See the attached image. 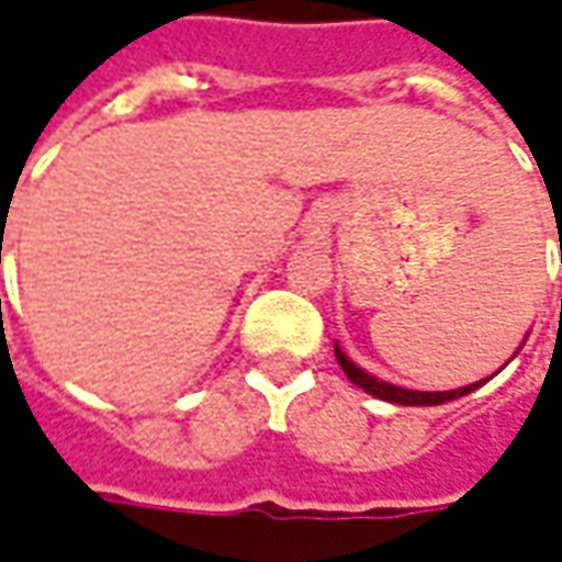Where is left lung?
I'll list each match as a JSON object with an SVG mask.
<instances>
[{
    "mask_svg": "<svg viewBox=\"0 0 562 562\" xmlns=\"http://www.w3.org/2000/svg\"><path fill=\"white\" fill-rule=\"evenodd\" d=\"M335 360L338 366L345 369V375L362 387L366 393H372L378 400H387V403H396V406H440V403H449V400H458V396H468L471 391H476L483 381H476V384H468V387H458V391H406V387H396V384H387V381H378L375 375H369V372H362L360 366H353V362L347 360L345 353H341V347H335Z\"/></svg>",
    "mask_w": 562,
    "mask_h": 562,
    "instance_id": "left-lung-1",
    "label": "left lung"
}]
</instances>
